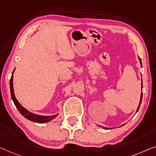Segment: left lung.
I'll return each instance as SVG.
<instances>
[{"instance_id": "obj_1", "label": "left lung", "mask_w": 156, "mask_h": 156, "mask_svg": "<svg viewBox=\"0 0 156 156\" xmlns=\"http://www.w3.org/2000/svg\"><path fill=\"white\" fill-rule=\"evenodd\" d=\"M139 61H140V63H141V66H142V63H141V58H139ZM142 88H143V83H142V80H141V90H142ZM142 96H143V94H142V93H141V99H140V102H139V106H138V107H137V109H136V112H138V110H139V107H140V105H141V101H142ZM124 125H125V124H122V126H120L119 127H121V126H124ZM97 126H100V127H102V128H103L104 129H112V128H107V127H105V126H100V125H98V124H97Z\"/></svg>"}]
</instances>
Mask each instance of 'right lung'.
<instances>
[{"mask_svg": "<svg viewBox=\"0 0 156 156\" xmlns=\"http://www.w3.org/2000/svg\"><path fill=\"white\" fill-rule=\"evenodd\" d=\"M14 71H15V69L12 72L11 78H10V93H11V98H12L13 102H14L15 107H17V109H18V111L20 112L21 115H23V117H25L26 119H27L28 120H30V121L36 122V123H39V124L47 123L48 122H50L52 119H54L55 117H56L57 116H58V114H56V115H52V116L39 115H36V114H33V113L30 112L28 111L27 109H25V107L22 106V105L18 102V100L16 99V98H15L14 89H13V83L12 82H13V73H14Z\"/></svg>", "mask_w": 156, "mask_h": 156, "instance_id": "1", "label": "right lung"}]
</instances>
